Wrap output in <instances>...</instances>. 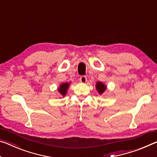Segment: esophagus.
<instances>
[{"label":"esophagus","instance_id":"esophagus-1","mask_svg":"<svg viewBox=\"0 0 157 157\" xmlns=\"http://www.w3.org/2000/svg\"><path fill=\"white\" fill-rule=\"evenodd\" d=\"M79 80L82 82V83H86V81H87V79H86V77L84 76V75H82L80 77V78H79Z\"/></svg>","mask_w":157,"mask_h":157}]
</instances>
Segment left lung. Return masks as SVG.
<instances>
[{
    "mask_svg": "<svg viewBox=\"0 0 157 157\" xmlns=\"http://www.w3.org/2000/svg\"><path fill=\"white\" fill-rule=\"evenodd\" d=\"M95 87H96L97 91H98L100 94H102L103 93L105 92V91L107 89V86H105V84H103L102 82H97L96 85H95Z\"/></svg>",
    "mask_w": 157,
    "mask_h": 157,
    "instance_id": "left-lung-1",
    "label": "left lung"
}]
</instances>
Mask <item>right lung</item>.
<instances>
[{
    "instance_id": "add662e5",
    "label": "right lung",
    "mask_w": 157,
    "mask_h": 157,
    "mask_svg": "<svg viewBox=\"0 0 157 157\" xmlns=\"http://www.w3.org/2000/svg\"><path fill=\"white\" fill-rule=\"evenodd\" d=\"M69 85H70V83H63L61 84L59 88H58V91H59V94L62 95V96H65L66 95Z\"/></svg>"
}]
</instances>
